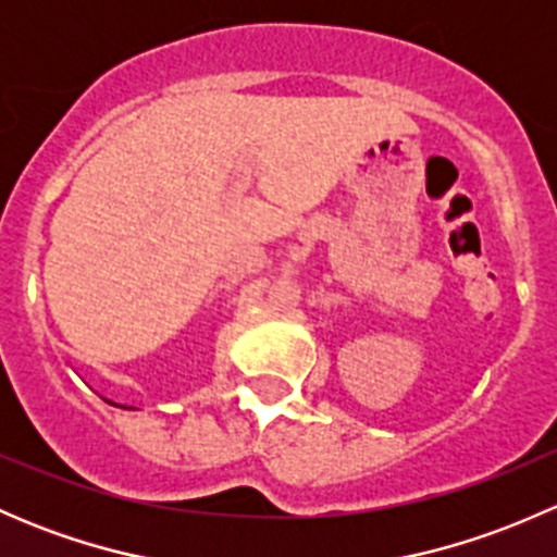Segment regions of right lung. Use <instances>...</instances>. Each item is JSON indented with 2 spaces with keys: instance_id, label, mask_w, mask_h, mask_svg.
<instances>
[{
  "instance_id": "obj_1",
  "label": "right lung",
  "mask_w": 557,
  "mask_h": 557,
  "mask_svg": "<svg viewBox=\"0 0 557 557\" xmlns=\"http://www.w3.org/2000/svg\"><path fill=\"white\" fill-rule=\"evenodd\" d=\"M112 404V401H110ZM115 407H117V404H115ZM126 409H134V407H126Z\"/></svg>"
}]
</instances>
